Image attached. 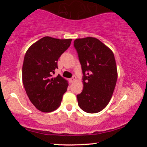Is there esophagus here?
Here are the masks:
<instances>
[{"label": "esophagus", "mask_w": 147, "mask_h": 147, "mask_svg": "<svg viewBox=\"0 0 147 147\" xmlns=\"http://www.w3.org/2000/svg\"><path fill=\"white\" fill-rule=\"evenodd\" d=\"M75 80H76V77H75V76H73V77H72V78H71V79H70V83H72V82H75Z\"/></svg>", "instance_id": "obj_1"}]
</instances>
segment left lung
I'll use <instances>...</instances> for the list:
<instances>
[{"mask_svg":"<svg viewBox=\"0 0 147 147\" xmlns=\"http://www.w3.org/2000/svg\"><path fill=\"white\" fill-rule=\"evenodd\" d=\"M74 46L84 75V89L77 95L78 105L88 113L100 112L110 102L117 82L113 52L94 37L77 38Z\"/></svg>","mask_w":147,"mask_h":147,"instance_id":"obj_1","label":"left lung"}]
</instances>
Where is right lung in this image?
Masks as SVG:
<instances>
[{"instance_id": "obj_1", "label": "right lung", "mask_w": 147, "mask_h": 147, "mask_svg": "<svg viewBox=\"0 0 147 147\" xmlns=\"http://www.w3.org/2000/svg\"><path fill=\"white\" fill-rule=\"evenodd\" d=\"M71 38L45 36L33 43L25 53L22 79L30 102L38 110L48 113L60 106L68 86V81L58 75L52 77L61 55L69 48Z\"/></svg>"}]
</instances>
